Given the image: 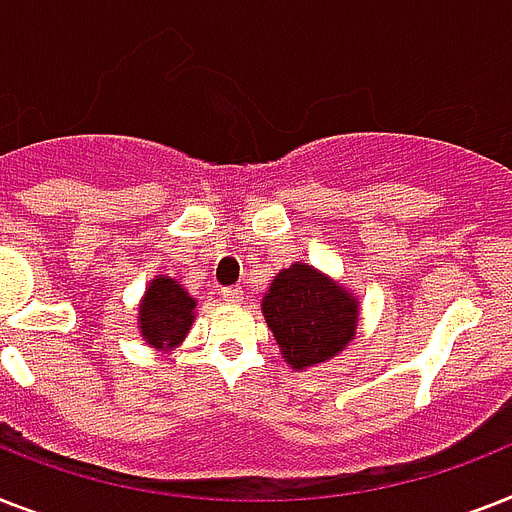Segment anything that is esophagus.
Returning <instances> with one entry per match:
<instances>
[{
  "mask_svg": "<svg viewBox=\"0 0 512 512\" xmlns=\"http://www.w3.org/2000/svg\"><path fill=\"white\" fill-rule=\"evenodd\" d=\"M220 294H223V299H226V302H231V305H239V302L244 299L242 286H226V289H220Z\"/></svg>",
  "mask_w": 512,
  "mask_h": 512,
  "instance_id": "34e87169",
  "label": "esophagus"
}]
</instances>
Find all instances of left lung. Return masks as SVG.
I'll return each mask as SVG.
<instances>
[{"label": "left lung", "mask_w": 512, "mask_h": 512, "mask_svg": "<svg viewBox=\"0 0 512 512\" xmlns=\"http://www.w3.org/2000/svg\"><path fill=\"white\" fill-rule=\"evenodd\" d=\"M357 313V299L307 263L281 270L263 297L265 323L294 371L339 355L355 339Z\"/></svg>", "instance_id": "8db88e82"}]
</instances>
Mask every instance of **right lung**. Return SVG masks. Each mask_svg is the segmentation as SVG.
<instances>
[{
	"instance_id": "obj_1",
	"label": "right lung",
	"mask_w": 512,
	"mask_h": 512,
	"mask_svg": "<svg viewBox=\"0 0 512 512\" xmlns=\"http://www.w3.org/2000/svg\"><path fill=\"white\" fill-rule=\"evenodd\" d=\"M194 307L197 299L189 297L176 278H152L139 305L141 339L155 350L178 347L194 323Z\"/></svg>"
}]
</instances>
